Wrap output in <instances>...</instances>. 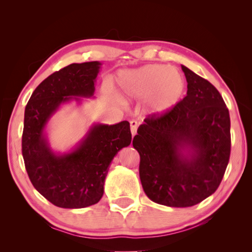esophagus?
Returning a JSON list of instances; mask_svg holds the SVG:
<instances>
[{
  "instance_id": "obj_1",
  "label": "esophagus",
  "mask_w": 252,
  "mask_h": 252,
  "mask_svg": "<svg viewBox=\"0 0 252 252\" xmlns=\"http://www.w3.org/2000/svg\"><path fill=\"white\" fill-rule=\"evenodd\" d=\"M130 126H131V133H132V136H134L136 134V131H137V126H138V123L136 120H132L130 122Z\"/></svg>"
}]
</instances>
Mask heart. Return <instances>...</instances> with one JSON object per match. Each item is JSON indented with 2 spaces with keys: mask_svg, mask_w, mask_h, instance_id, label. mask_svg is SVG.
Wrapping results in <instances>:
<instances>
[{
  "mask_svg": "<svg viewBox=\"0 0 252 252\" xmlns=\"http://www.w3.org/2000/svg\"><path fill=\"white\" fill-rule=\"evenodd\" d=\"M122 98L146 99L152 115H163L180 104L186 92V81L178 68L147 65L120 73Z\"/></svg>",
  "mask_w": 252,
  "mask_h": 252,
  "instance_id": "obj_1",
  "label": "heart"
}]
</instances>
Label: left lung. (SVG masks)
Returning a JSON list of instances; mask_svg holds the SVG:
<instances>
[{
    "instance_id": "8db88e82",
    "label": "left lung",
    "mask_w": 252,
    "mask_h": 252,
    "mask_svg": "<svg viewBox=\"0 0 252 252\" xmlns=\"http://www.w3.org/2000/svg\"><path fill=\"white\" fill-rule=\"evenodd\" d=\"M187 93L161 116L138 126L133 147L140 154V179L149 199L168 207H191L220 185L231 154V120L221 94L182 65Z\"/></svg>"
}]
</instances>
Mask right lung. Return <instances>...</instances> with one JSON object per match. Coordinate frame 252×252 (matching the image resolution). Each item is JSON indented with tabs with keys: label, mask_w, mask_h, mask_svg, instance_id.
<instances>
[{
	"label": "right lung",
	"mask_w": 252,
	"mask_h": 252,
	"mask_svg": "<svg viewBox=\"0 0 252 252\" xmlns=\"http://www.w3.org/2000/svg\"><path fill=\"white\" fill-rule=\"evenodd\" d=\"M101 63H71L39 84L26 106L23 157L32 185L53 205L80 209L97 203L108 168L118 152L131 144L130 123H93L68 152L52 148L47 125L63 105L94 97Z\"/></svg>",
	"instance_id": "right-lung-1"
}]
</instances>
